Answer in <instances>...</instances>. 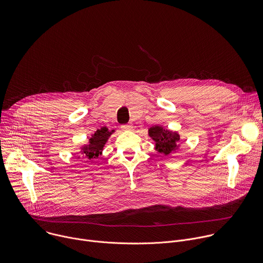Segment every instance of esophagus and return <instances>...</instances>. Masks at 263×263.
Segmentation results:
<instances>
[{"label":"esophagus","instance_id":"obj_1","mask_svg":"<svg viewBox=\"0 0 263 263\" xmlns=\"http://www.w3.org/2000/svg\"><path fill=\"white\" fill-rule=\"evenodd\" d=\"M122 129L124 131H131L132 130V126L131 125H123L122 126Z\"/></svg>","mask_w":263,"mask_h":263}]
</instances>
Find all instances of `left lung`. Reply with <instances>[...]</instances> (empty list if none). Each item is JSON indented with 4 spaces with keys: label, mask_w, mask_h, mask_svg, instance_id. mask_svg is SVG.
<instances>
[{
    "label": "left lung",
    "mask_w": 263,
    "mask_h": 263,
    "mask_svg": "<svg viewBox=\"0 0 263 263\" xmlns=\"http://www.w3.org/2000/svg\"><path fill=\"white\" fill-rule=\"evenodd\" d=\"M147 134L154 141V148L165 157L174 154L180 148V134L177 131L155 125L147 130Z\"/></svg>",
    "instance_id": "1"
}]
</instances>
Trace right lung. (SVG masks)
<instances>
[{
	"mask_svg": "<svg viewBox=\"0 0 263 263\" xmlns=\"http://www.w3.org/2000/svg\"><path fill=\"white\" fill-rule=\"evenodd\" d=\"M114 132L115 130L109 131L107 127H102L101 129L97 130L90 136L88 142L80 146L79 152L77 153V158L85 159L86 162L93 161L95 159L99 158V156L103 154V149L106 142Z\"/></svg>",
	"mask_w": 263,
	"mask_h": 263,
	"instance_id": "add662e5",
	"label": "right lung"
}]
</instances>
